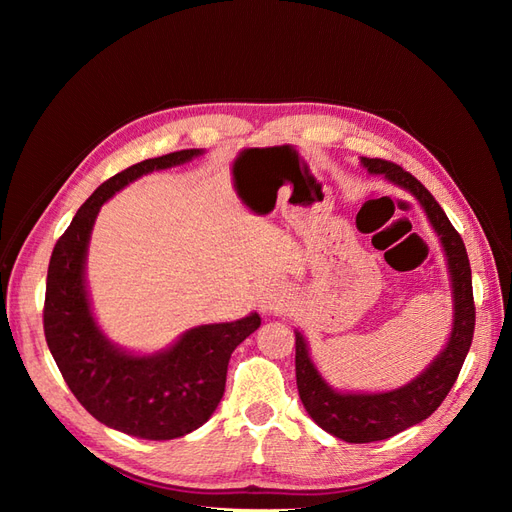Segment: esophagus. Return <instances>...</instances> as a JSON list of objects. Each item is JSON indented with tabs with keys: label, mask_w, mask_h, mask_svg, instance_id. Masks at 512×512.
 <instances>
[{
	"label": "esophagus",
	"mask_w": 512,
	"mask_h": 512,
	"mask_svg": "<svg viewBox=\"0 0 512 512\" xmlns=\"http://www.w3.org/2000/svg\"><path fill=\"white\" fill-rule=\"evenodd\" d=\"M290 301V292L282 284H271L265 292H262V301L260 307L265 314H280L288 307Z\"/></svg>",
	"instance_id": "34e87169"
}]
</instances>
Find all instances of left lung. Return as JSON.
<instances>
[{
  "mask_svg": "<svg viewBox=\"0 0 512 512\" xmlns=\"http://www.w3.org/2000/svg\"><path fill=\"white\" fill-rule=\"evenodd\" d=\"M363 164L367 166L369 173L384 175L386 179H391L393 183L401 185V188L412 192L418 198V203L423 205L429 222L442 239L448 258V269H451L455 290V322L444 352H440L438 359L421 376L397 391L374 395H346L333 391L320 378L314 363L309 361L305 339L301 333H297V342H294V348H297V352H294V367H297V386L303 406L324 431L352 444L386 440L399 431L425 421L427 416L436 412L446 399L448 391L453 389L463 361H466L476 322L472 269L466 245H463V239L451 224V220L446 218L438 200L431 196V192L421 181L399 164L380 158H363Z\"/></svg>",
  "mask_w": 512,
  "mask_h": 512,
  "instance_id": "1",
  "label": "left lung"
}]
</instances>
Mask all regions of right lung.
<instances>
[{
	"mask_svg": "<svg viewBox=\"0 0 512 512\" xmlns=\"http://www.w3.org/2000/svg\"><path fill=\"white\" fill-rule=\"evenodd\" d=\"M198 153H166L104 181L57 239L46 273L44 337L72 395L100 423L145 440L181 438L209 421L224 395L230 354L260 327V316L203 324L156 356L126 354L106 342L91 316L85 252L91 226L108 198L141 175L183 164Z\"/></svg>",
	"mask_w": 512,
	"mask_h": 512,
	"instance_id": "1",
	"label": "right lung"
}]
</instances>
